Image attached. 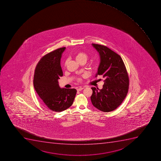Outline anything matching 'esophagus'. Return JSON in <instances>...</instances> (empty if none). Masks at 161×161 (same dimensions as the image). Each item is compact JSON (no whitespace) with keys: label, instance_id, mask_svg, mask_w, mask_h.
<instances>
[{"label":"esophagus","instance_id":"obj_1","mask_svg":"<svg viewBox=\"0 0 161 161\" xmlns=\"http://www.w3.org/2000/svg\"><path fill=\"white\" fill-rule=\"evenodd\" d=\"M84 87H80V88L77 89V91H81L82 90L84 89Z\"/></svg>","mask_w":161,"mask_h":161}]
</instances>
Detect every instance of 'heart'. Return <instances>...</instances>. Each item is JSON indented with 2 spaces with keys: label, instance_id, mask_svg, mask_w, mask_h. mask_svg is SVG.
Wrapping results in <instances>:
<instances>
[{
  "label": "heart",
  "instance_id": "1",
  "mask_svg": "<svg viewBox=\"0 0 161 161\" xmlns=\"http://www.w3.org/2000/svg\"><path fill=\"white\" fill-rule=\"evenodd\" d=\"M76 60H77L78 63L82 62V61H86L87 60L88 58V55H87L86 53L84 52H78L75 55ZM69 60L68 59H67L64 63V67H66L67 66L68 64Z\"/></svg>",
  "mask_w": 161,
  "mask_h": 161
}]
</instances>
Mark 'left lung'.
Here are the masks:
<instances>
[{"label":"left lung","instance_id":"8db88e82","mask_svg":"<svg viewBox=\"0 0 161 161\" xmlns=\"http://www.w3.org/2000/svg\"><path fill=\"white\" fill-rule=\"evenodd\" d=\"M98 52L100 63L97 75L105 78L102 89L92 87L91 102L95 108L103 112H110L118 108L128 91V75L122 58L117 53L103 45L92 43Z\"/></svg>","mask_w":161,"mask_h":161}]
</instances>
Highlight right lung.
Here are the masks:
<instances>
[{"instance_id": "right-lung-1", "label": "right lung", "mask_w": 161, "mask_h": 161, "mask_svg": "<svg viewBox=\"0 0 161 161\" xmlns=\"http://www.w3.org/2000/svg\"><path fill=\"white\" fill-rule=\"evenodd\" d=\"M65 47L43 56L35 68L33 84L43 106L55 112H62L73 103L75 89L60 88L58 80L63 75L60 59Z\"/></svg>"}]
</instances>
